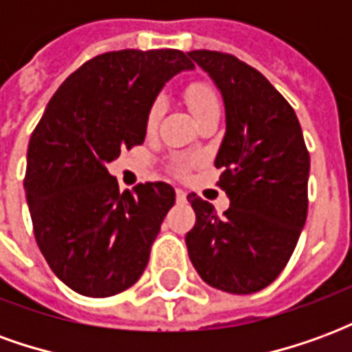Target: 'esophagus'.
I'll list each match as a JSON object with an SVG mask.
<instances>
[{"label": "esophagus", "instance_id": "1", "mask_svg": "<svg viewBox=\"0 0 352 352\" xmlns=\"http://www.w3.org/2000/svg\"><path fill=\"white\" fill-rule=\"evenodd\" d=\"M177 201H181V204L186 201V192L181 190V188H177Z\"/></svg>", "mask_w": 352, "mask_h": 352}]
</instances>
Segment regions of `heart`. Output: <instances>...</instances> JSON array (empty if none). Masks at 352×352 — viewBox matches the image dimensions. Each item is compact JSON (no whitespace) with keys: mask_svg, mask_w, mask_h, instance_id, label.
Returning a JSON list of instances; mask_svg holds the SVG:
<instances>
[{"mask_svg":"<svg viewBox=\"0 0 352 352\" xmlns=\"http://www.w3.org/2000/svg\"><path fill=\"white\" fill-rule=\"evenodd\" d=\"M184 100L188 103L194 118L206 115L209 111H214V109H221V105H219V96L214 92V88L211 85H207V82H201V80L190 82L188 87L184 88ZM162 113H164V101L156 100L153 103L151 111H148V116H146V126L151 130L156 128V124L160 122Z\"/></svg>","mask_w":352,"mask_h":352,"instance_id":"1","label":"heart"}]
</instances>
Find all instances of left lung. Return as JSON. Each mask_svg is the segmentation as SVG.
<instances>
[{
	"label": "left lung",
	"mask_w": 352,
	"mask_h": 352,
	"mask_svg": "<svg viewBox=\"0 0 352 352\" xmlns=\"http://www.w3.org/2000/svg\"><path fill=\"white\" fill-rule=\"evenodd\" d=\"M224 101L226 133L214 158L230 207L188 194L196 224L186 234L192 265L209 287L258 292L279 277L307 219L309 153L294 109L254 67L214 50L186 52Z\"/></svg>",
	"instance_id": "1"
}]
</instances>
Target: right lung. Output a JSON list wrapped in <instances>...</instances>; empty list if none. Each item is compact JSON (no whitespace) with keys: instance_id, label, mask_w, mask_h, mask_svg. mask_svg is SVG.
Returning a JSON list of instances; mask_svg holds the SVG:
<instances>
[{"instance_id":"right-lung-1","label":"right lung","mask_w":352,"mask_h":352,"mask_svg":"<svg viewBox=\"0 0 352 352\" xmlns=\"http://www.w3.org/2000/svg\"><path fill=\"white\" fill-rule=\"evenodd\" d=\"M190 69L173 49L100 54L62 82L32 133L24 188L35 241L75 292L115 296L145 272L175 190L145 183L120 194L107 164L145 141L156 96Z\"/></svg>"}]
</instances>
